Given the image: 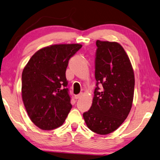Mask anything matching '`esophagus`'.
Segmentation results:
<instances>
[{
	"label": "esophagus",
	"instance_id": "34e87169",
	"mask_svg": "<svg viewBox=\"0 0 160 160\" xmlns=\"http://www.w3.org/2000/svg\"><path fill=\"white\" fill-rule=\"evenodd\" d=\"M82 93H79V94H78V95H75L74 98H75V99H78L82 97Z\"/></svg>",
	"mask_w": 160,
	"mask_h": 160
}]
</instances>
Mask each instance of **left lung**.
Here are the masks:
<instances>
[{
	"label": "left lung",
	"mask_w": 160,
	"mask_h": 160,
	"mask_svg": "<svg viewBox=\"0 0 160 160\" xmlns=\"http://www.w3.org/2000/svg\"><path fill=\"white\" fill-rule=\"evenodd\" d=\"M96 46V87L92 106L83 117L93 132L108 135L121 125L131 110L135 76L129 57L119 43L97 40ZM100 83L102 90L98 87Z\"/></svg>",
	"instance_id": "left-lung-1"
}]
</instances>
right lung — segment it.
Instances as JSON below:
<instances>
[{
    "instance_id": "1",
    "label": "right lung",
    "mask_w": 160,
    "mask_h": 160,
    "mask_svg": "<svg viewBox=\"0 0 160 160\" xmlns=\"http://www.w3.org/2000/svg\"><path fill=\"white\" fill-rule=\"evenodd\" d=\"M80 44H53L36 52L22 74V98L30 120L39 128L60 127L72 108L66 70Z\"/></svg>"
}]
</instances>
